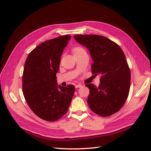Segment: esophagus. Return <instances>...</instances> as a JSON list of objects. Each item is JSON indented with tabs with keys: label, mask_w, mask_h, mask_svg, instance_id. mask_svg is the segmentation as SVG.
<instances>
[{
	"label": "esophagus",
	"mask_w": 151,
	"mask_h": 151,
	"mask_svg": "<svg viewBox=\"0 0 151 151\" xmlns=\"http://www.w3.org/2000/svg\"><path fill=\"white\" fill-rule=\"evenodd\" d=\"M81 87H82L81 84H78L76 85V88H81Z\"/></svg>",
	"instance_id": "obj_1"
}]
</instances>
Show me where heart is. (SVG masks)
Wrapping results in <instances>:
<instances>
[{
  "label": "heart",
  "instance_id": "obj_1",
  "mask_svg": "<svg viewBox=\"0 0 151 151\" xmlns=\"http://www.w3.org/2000/svg\"><path fill=\"white\" fill-rule=\"evenodd\" d=\"M83 50H84L83 48H81L80 47H75L74 49H73L72 51H73V53H74H74H78L79 52L83 51Z\"/></svg>",
  "mask_w": 151,
  "mask_h": 151
}]
</instances>
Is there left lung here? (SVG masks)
Returning <instances> with one entry per match:
<instances>
[{"label": "left lung", "instance_id": "1", "mask_svg": "<svg viewBox=\"0 0 151 151\" xmlns=\"http://www.w3.org/2000/svg\"><path fill=\"white\" fill-rule=\"evenodd\" d=\"M74 38L90 52L93 74L101 76L98 87L86 84L89 89V106L99 116L112 115L122 108L129 94L130 70L125 54L119 45L103 36L76 35Z\"/></svg>", "mask_w": 151, "mask_h": 151}]
</instances>
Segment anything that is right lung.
I'll use <instances>...</instances> for the list:
<instances>
[{"instance_id":"add662e5","label":"right lung","mask_w":151,"mask_h":151,"mask_svg":"<svg viewBox=\"0 0 151 151\" xmlns=\"http://www.w3.org/2000/svg\"><path fill=\"white\" fill-rule=\"evenodd\" d=\"M70 35L46 41L29 53L22 74V93L33 112L42 119L55 122L68 111L75 87L57 86L56 74Z\"/></svg>"}]
</instances>
